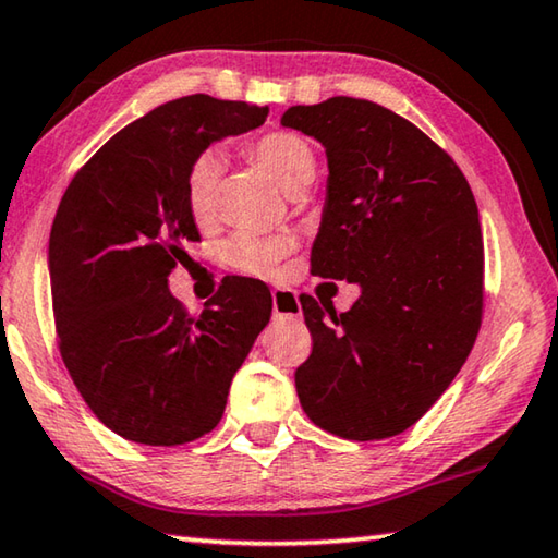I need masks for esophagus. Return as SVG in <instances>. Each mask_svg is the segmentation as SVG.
Masks as SVG:
<instances>
[{"label": "esophagus", "instance_id": "1", "mask_svg": "<svg viewBox=\"0 0 558 558\" xmlns=\"http://www.w3.org/2000/svg\"><path fill=\"white\" fill-rule=\"evenodd\" d=\"M271 308H274V318H301L299 296L296 291L291 289H274Z\"/></svg>", "mask_w": 558, "mask_h": 558}]
</instances>
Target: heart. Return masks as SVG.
I'll return each instance as SVG.
<instances>
[{
	"label": "heart",
	"mask_w": 558,
	"mask_h": 558,
	"mask_svg": "<svg viewBox=\"0 0 558 558\" xmlns=\"http://www.w3.org/2000/svg\"><path fill=\"white\" fill-rule=\"evenodd\" d=\"M244 153L262 166L279 182L287 193H299L316 172V155L306 138L291 131H269L254 135L244 143ZM219 178H222V160L207 150L190 162L185 175V205L197 225H209L217 217L219 205ZM294 250L291 234H257L240 232L227 242V262L234 269L254 277H271L279 262Z\"/></svg>",
	"instance_id": "b5f03b06"
}]
</instances>
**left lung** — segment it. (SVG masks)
<instances>
[{
	"label": "left lung",
	"instance_id": "obj_1",
	"mask_svg": "<svg viewBox=\"0 0 558 558\" xmlns=\"http://www.w3.org/2000/svg\"><path fill=\"white\" fill-rule=\"evenodd\" d=\"M281 125L328 158L312 271L361 287L345 314L301 296L314 341L294 373L301 408L345 440L400 435L458 376L482 324L485 244L470 182L417 125L373 100L291 106Z\"/></svg>",
	"mask_w": 558,
	"mask_h": 558
}]
</instances>
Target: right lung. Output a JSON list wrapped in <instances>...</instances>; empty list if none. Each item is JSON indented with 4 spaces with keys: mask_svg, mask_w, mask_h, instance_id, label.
Here are the masks:
<instances>
[{
    "mask_svg": "<svg viewBox=\"0 0 558 558\" xmlns=\"http://www.w3.org/2000/svg\"><path fill=\"white\" fill-rule=\"evenodd\" d=\"M267 113L205 94L170 100L118 131L61 197L49 236L59 351L86 405L125 440L172 447L213 430L269 324L271 294L257 279H225L203 314L168 289L199 242L190 162Z\"/></svg>",
    "mask_w": 558,
    "mask_h": 558,
    "instance_id": "1",
    "label": "right lung"
}]
</instances>
